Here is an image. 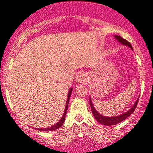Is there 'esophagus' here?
I'll return each mask as SVG.
<instances>
[{
    "label": "esophagus",
    "instance_id": "obj_1",
    "mask_svg": "<svg viewBox=\"0 0 153 153\" xmlns=\"http://www.w3.org/2000/svg\"><path fill=\"white\" fill-rule=\"evenodd\" d=\"M88 78L87 75H86V73L84 72H79L76 78V81L78 83H84L87 81Z\"/></svg>",
    "mask_w": 153,
    "mask_h": 153
}]
</instances>
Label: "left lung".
<instances>
[{
    "mask_svg": "<svg viewBox=\"0 0 153 153\" xmlns=\"http://www.w3.org/2000/svg\"><path fill=\"white\" fill-rule=\"evenodd\" d=\"M114 37L118 40L120 42H121L122 44L128 46L133 49V47L131 45V43L128 41V40L122 38L120 36H117V35H115ZM138 102H139V99L136 101V102L134 103L132 108L130 109L129 111L126 112V113L120 115V116H117V117H103L101 114H100L99 113L95 110V108H94V106L92 105V102H91V98H89V104L90 106H91V111H92L93 115H94V118L97 120V121L98 123L102 124L104 125H116V124H118L120 123V122L123 121L124 120H125L126 118H128L130 115H131L134 112L135 109L136 108V106L138 105Z\"/></svg>",
    "mask_w": 153,
    "mask_h": 153,
    "instance_id": "obj_1",
    "label": "left lung"
}]
</instances>
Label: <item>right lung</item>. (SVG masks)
Listing matches in <instances>:
<instances>
[{
    "label": "right lung",
    "mask_w": 153,
    "mask_h": 153,
    "mask_svg": "<svg viewBox=\"0 0 153 153\" xmlns=\"http://www.w3.org/2000/svg\"><path fill=\"white\" fill-rule=\"evenodd\" d=\"M71 93H72V89L70 90V91H69L68 93V96H67V105H66V107H65V111H64V113L63 116H62V119H61L60 121L58 123H56L55 125H53V126L51 127V128H43V129H39V131H56V130L59 129L60 127L62 126V125H63L64 123V120H65V116H66V114H67V108H68V105H69V101H70V95H71Z\"/></svg>",
    "instance_id": "obj_1"
}]
</instances>
